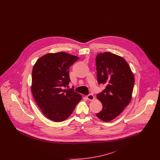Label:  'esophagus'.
I'll return each mask as SVG.
<instances>
[{"instance_id": "esophagus-1", "label": "esophagus", "mask_w": 160, "mask_h": 160, "mask_svg": "<svg viewBox=\"0 0 160 160\" xmlns=\"http://www.w3.org/2000/svg\"><path fill=\"white\" fill-rule=\"evenodd\" d=\"M86 98L88 99V100H89V101H92V100L95 99L94 96L92 94H89L88 96H86Z\"/></svg>"}]
</instances>
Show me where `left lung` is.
<instances>
[{
    "instance_id": "8db88e82",
    "label": "left lung",
    "mask_w": 160,
    "mask_h": 160,
    "mask_svg": "<svg viewBox=\"0 0 160 160\" xmlns=\"http://www.w3.org/2000/svg\"><path fill=\"white\" fill-rule=\"evenodd\" d=\"M96 66L98 83L106 85L97 95L102 104V109L96 115L101 120L108 122L118 116L129 104L134 76L127 61L109 52L97 56Z\"/></svg>"
}]
</instances>
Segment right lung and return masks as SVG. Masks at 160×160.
Returning <instances> with one entry per match:
<instances>
[{"instance_id": "1", "label": "right lung", "mask_w": 160, "mask_h": 160, "mask_svg": "<svg viewBox=\"0 0 160 160\" xmlns=\"http://www.w3.org/2000/svg\"><path fill=\"white\" fill-rule=\"evenodd\" d=\"M78 57L64 52L46 54L36 62L32 69L31 90L42 113L54 122L67 119L82 99L72 89L69 69Z\"/></svg>"}]
</instances>
